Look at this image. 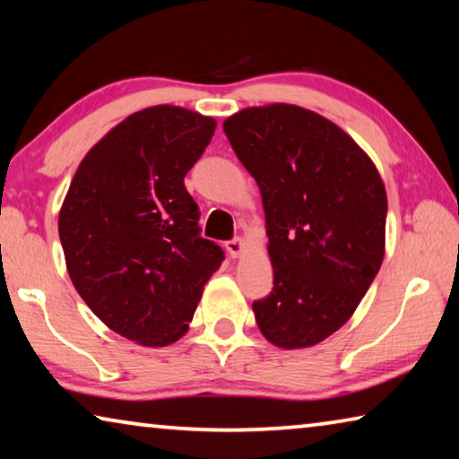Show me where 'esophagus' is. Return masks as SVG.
I'll return each mask as SVG.
<instances>
[{
  "label": "esophagus",
  "instance_id": "obj_1",
  "mask_svg": "<svg viewBox=\"0 0 459 459\" xmlns=\"http://www.w3.org/2000/svg\"><path fill=\"white\" fill-rule=\"evenodd\" d=\"M243 248H245V243H243V238H232V240H227V251H229V255L232 259H237L240 253H243Z\"/></svg>",
  "mask_w": 459,
  "mask_h": 459
}]
</instances>
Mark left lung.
<instances>
[{
	"mask_svg": "<svg viewBox=\"0 0 459 459\" xmlns=\"http://www.w3.org/2000/svg\"><path fill=\"white\" fill-rule=\"evenodd\" d=\"M265 211L273 291L253 301L271 344L314 346L342 328L385 257L386 190L336 123L298 105L248 107L222 123Z\"/></svg>",
	"mask_w": 459,
	"mask_h": 459,
	"instance_id": "left-lung-1",
	"label": "left lung"
}]
</instances>
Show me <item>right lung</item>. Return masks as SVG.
Masks as SVG:
<instances>
[{
	"label": "right lung",
	"instance_id": "1",
	"mask_svg": "<svg viewBox=\"0 0 459 459\" xmlns=\"http://www.w3.org/2000/svg\"><path fill=\"white\" fill-rule=\"evenodd\" d=\"M212 117L155 105L129 115L84 155L62 202L68 275L100 322L142 346L188 332L224 259L200 237L184 176L214 135Z\"/></svg>",
	"mask_w": 459,
	"mask_h": 459
}]
</instances>
